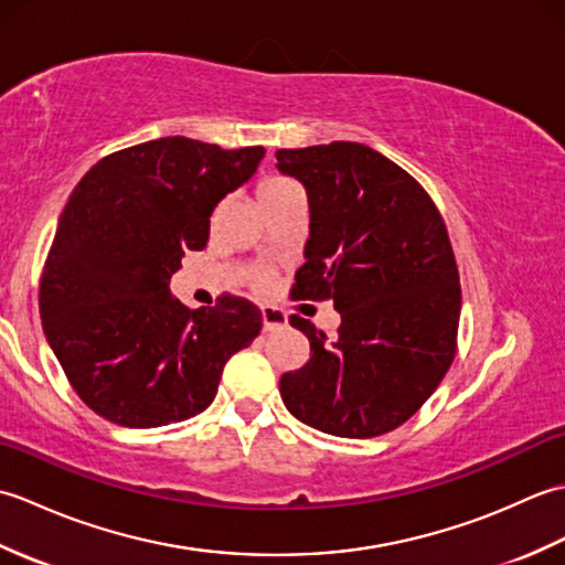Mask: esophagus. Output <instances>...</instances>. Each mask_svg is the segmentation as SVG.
Wrapping results in <instances>:
<instances>
[{
	"label": "esophagus",
	"mask_w": 565,
	"mask_h": 565,
	"mask_svg": "<svg viewBox=\"0 0 565 565\" xmlns=\"http://www.w3.org/2000/svg\"><path fill=\"white\" fill-rule=\"evenodd\" d=\"M286 322H289V318H286V313H281V310L269 308V306L262 308V328L267 332L286 328Z\"/></svg>",
	"instance_id": "obj_1"
}]
</instances>
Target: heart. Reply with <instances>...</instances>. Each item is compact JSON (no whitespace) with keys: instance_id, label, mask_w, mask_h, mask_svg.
I'll list each match as a JSON object with an SVG mask.
<instances>
[{"instance_id":"obj_1","label":"heart","mask_w":565,"mask_h":565,"mask_svg":"<svg viewBox=\"0 0 565 565\" xmlns=\"http://www.w3.org/2000/svg\"><path fill=\"white\" fill-rule=\"evenodd\" d=\"M296 189L298 186L294 182H289V179L269 177V179H264V182H259L257 196H259V203H267V201H274L284 194H291V191H296Z\"/></svg>"}]
</instances>
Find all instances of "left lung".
<instances>
[{"label": "left lung", "instance_id": "left-lung-1", "mask_svg": "<svg viewBox=\"0 0 565 565\" xmlns=\"http://www.w3.org/2000/svg\"><path fill=\"white\" fill-rule=\"evenodd\" d=\"M276 160L310 209L294 298H328L342 318L326 338L291 316L310 359L281 376V401L334 437L386 435L437 391L456 352L461 286L447 225L411 174L362 142L279 150Z\"/></svg>", "mask_w": 565, "mask_h": 565}]
</instances>
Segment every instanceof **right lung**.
Here are the masks:
<instances>
[{"instance_id": "add662e5", "label": "right lung", "mask_w": 565, "mask_h": 565, "mask_svg": "<svg viewBox=\"0 0 565 565\" xmlns=\"http://www.w3.org/2000/svg\"><path fill=\"white\" fill-rule=\"evenodd\" d=\"M264 148L184 136L118 150L82 177L41 279V320L72 388L121 427H162L213 403L223 369L262 330L247 298L189 310L170 291L186 249L209 243L218 203Z\"/></svg>"}]
</instances>
